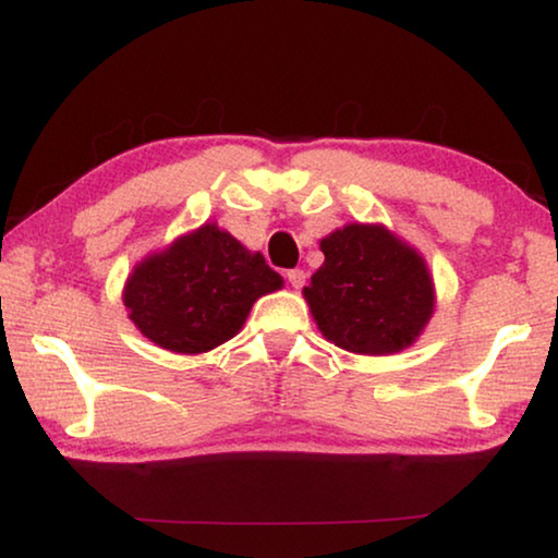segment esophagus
I'll return each instance as SVG.
<instances>
[{"mask_svg":"<svg viewBox=\"0 0 558 558\" xmlns=\"http://www.w3.org/2000/svg\"><path fill=\"white\" fill-rule=\"evenodd\" d=\"M287 281L292 284L294 289H302L304 287V271L302 269H289L287 271Z\"/></svg>","mask_w":558,"mask_h":558,"instance_id":"1","label":"esophagus"}]
</instances>
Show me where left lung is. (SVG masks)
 I'll return each instance as SVG.
<instances>
[{
  "instance_id": "obj_1",
  "label": "left lung",
  "mask_w": 558,
  "mask_h": 558,
  "mask_svg": "<svg viewBox=\"0 0 558 558\" xmlns=\"http://www.w3.org/2000/svg\"><path fill=\"white\" fill-rule=\"evenodd\" d=\"M325 264L304 287L327 340L350 353L407 348L432 317L429 271L414 248L380 226H345L319 243Z\"/></svg>"
}]
</instances>
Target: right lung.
<instances>
[{"mask_svg":"<svg viewBox=\"0 0 558 558\" xmlns=\"http://www.w3.org/2000/svg\"><path fill=\"white\" fill-rule=\"evenodd\" d=\"M281 287V277L216 226L174 241L134 269L124 289L129 317L159 348L205 353L231 340L251 304Z\"/></svg>","mask_w":558,"mask_h":558,"instance_id":"add662e5","label":"right lung"}]
</instances>
